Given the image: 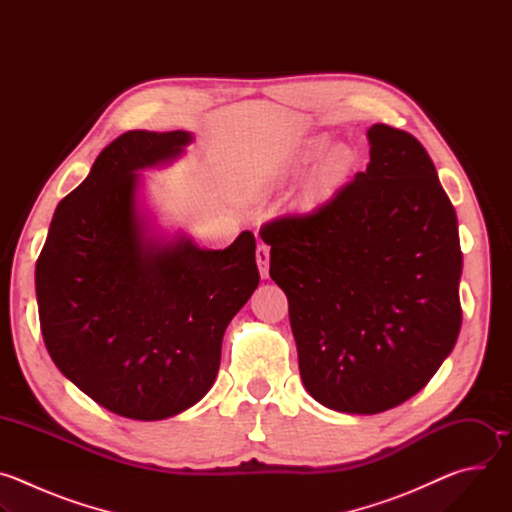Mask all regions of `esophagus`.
I'll return each instance as SVG.
<instances>
[{"label": "esophagus", "mask_w": 512, "mask_h": 512, "mask_svg": "<svg viewBox=\"0 0 512 512\" xmlns=\"http://www.w3.org/2000/svg\"><path fill=\"white\" fill-rule=\"evenodd\" d=\"M255 257H257V267H259L261 277L267 279L269 277V245L259 243L257 251H255Z\"/></svg>", "instance_id": "obj_1"}]
</instances>
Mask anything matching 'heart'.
Here are the masks:
<instances>
[{"label": "heart", "instance_id": "obj_1", "mask_svg": "<svg viewBox=\"0 0 512 512\" xmlns=\"http://www.w3.org/2000/svg\"><path fill=\"white\" fill-rule=\"evenodd\" d=\"M328 143H330V139L326 135L314 137L308 143H304V148H300L298 154L289 162L291 170H298V168L306 166L308 162L316 160L322 153L325 154L318 162V166L314 168V172L310 174V180L304 188V196H302L304 206H316V204L324 202L326 198H330L334 194V190L346 180V176L352 168V152L346 148V145L338 143L326 151Z\"/></svg>", "mask_w": 512, "mask_h": 512}]
</instances>
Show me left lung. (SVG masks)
<instances>
[{
    "label": "left lung",
    "instance_id": "1",
    "mask_svg": "<svg viewBox=\"0 0 512 512\" xmlns=\"http://www.w3.org/2000/svg\"><path fill=\"white\" fill-rule=\"evenodd\" d=\"M367 137V170L318 210L261 229L306 391L360 415L419 393L462 326L458 218L431 158L385 123Z\"/></svg>",
    "mask_w": 512,
    "mask_h": 512
}]
</instances>
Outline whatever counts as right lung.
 Returning <instances> with one entry per match:
<instances>
[{
  "mask_svg": "<svg viewBox=\"0 0 512 512\" xmlns=\"http://www.w3.org/2000/svg\"><path fill=\"white\" fill-rule=\"evenodd\" d=\"M188 131H127L56 206L36 261L40 328L58 371L101 407L158 421L198 403L229 322L259 285L255 237L223 251L152 235L139 170L176 160Z\"/></svg>",
  "mask_w": 512,
  "mask_h": 512,
  "instance_id": "right-lung-1",
  "label": "right lung"
}]
</instances>
